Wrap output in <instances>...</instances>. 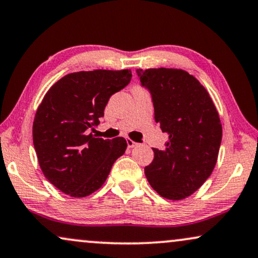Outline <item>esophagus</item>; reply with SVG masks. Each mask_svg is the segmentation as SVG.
I'll list each match as a JSON object with an SVG mask.
<instances>
[{"instance_id": "obj_1", "label": "esophagus", "mask_w": 258, "mask_h": 258, "mask_svg": "<svg viewBox=\"0 0 258 258\" xmlns=\"http://www.w3.org/2000/svg\"><path fill=\"white\" fill-rule=\"evenodd\" d=\"M126 143H127V146H128V148H135V146H137V143L136 142H133L132 139H126Z\"/></svg>"}]
</instances>
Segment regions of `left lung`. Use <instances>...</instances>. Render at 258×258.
<instances>
[{
  "label": "left lung",
  "instance_id": "8db88e82",
  "mask_svg": "<svg viewBox=\"0 0 258 258\" xmlns=\"http://www.w3.org/2000/svg\"><path fill=\"white\" fill-rule=\"evenodd\" d=\"M140 84L151 95L155 121L169 139L145 176L161 197L181 200L197 191L216 167L223 136L210 94L187 71L137 69Z\"/></svg>",
  "mask_w": 258,
  "mask_h": 258
}]
</instances>
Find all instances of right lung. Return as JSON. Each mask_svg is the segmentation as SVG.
Masks as SVG:
<instances>
[{"label": "right lung", "mask_w": 258, "mask_h": 258, "mask_svg": "<svg viewBox=\"0 0 258 258\" xmlns=\"http://www.w3.org/2000/svg\"><path fill=\"white\" fill-rule=\"evenodd\" d=\"M130 70L69 74L50 88L38 107L33 144L45 177L63 193L84 198L101 188L114 162L125 153L122 137L95 138L113 94L131 81Z\"/></svg>", "instance_id": "obj_1"}]
</instances>
